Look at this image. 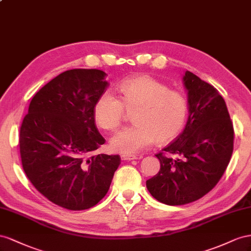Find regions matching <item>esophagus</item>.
I'll return each instance as SVG.
<instances>
[{
	"label": "esophagus",
	"instance_id": "obj_1",
	"mask_svg": "<svg viewBox=\"0 0 251 251\" xmlns=\"http://www.w3.org/2000/svg\"><path fill=\"white\" fill-rule=\"evenodd\" d=\"M121 159L123 161H132V160L139 159V157L135 156V155H130V154H122Z\"/></svg>",
	"mask_w": 251,
	"mask_h": 251
}]
</instances>
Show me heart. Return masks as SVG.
Masks as SVG:
<instances>
[{
	"mask_svg": "<svg viewBox=\"0 0 251 251\" xmlns=\"http://www.w3.org/2000/svg\"><path fill=\"white\" fill-rule=\"evenodd\" d=\"M120 99L110 91L98 98L94 117L100 127L116 131L128 111L134 125L125 128L110 140L114 152L134 154L148 148L156 140L167 143L181 133L188 116V103L177 91L149 75L127 78L119 87Z\"/></svg>",
	"mask_w": 251,
	"mask_h": 251,
	"instance_id": "b5f03b06",
	"label": "heart"
}]
</instances>
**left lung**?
Here are the masks:
<instances>
[{"mask_svg": "<svg viewBox=\"0 0 251 251\" xmlns=\"http://www.w3.org/2000/svg\"><path fill=\"white\" fill-rule=\"evenodd\" d=\"M189 116L185 129L156 153L161 168L146 181L148 191L166 205H184L204 197L218 184L233 151V125L224 99L190 71L183 76Z\"/></svg>", "mask_w": 251, "mask_h": 251, "instance_id": "left-lung-1", "label": "left lung"}]
</instances>
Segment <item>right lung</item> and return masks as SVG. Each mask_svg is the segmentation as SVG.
<instances>
[{"label": "right lung", "mask_w": 251, "mask_h": 251, "mask_svg": "<svg viewBox=\"0 0 251 251\" xmlns=\"http://www.w3.org/2000/svg\"><path fill=\"white\" fill-rule=\"evenodd\" d=\"M99 69H71L32 98L20 129V154L28 180L50 202L84 210L106 196L120 155L91 153L105 143L94 106L108 83Z\"/></svg>", "instance_id": "right-lung-1"}]
</instances>
